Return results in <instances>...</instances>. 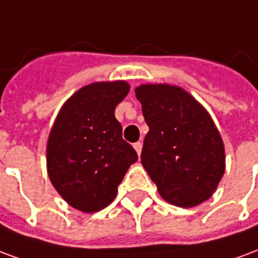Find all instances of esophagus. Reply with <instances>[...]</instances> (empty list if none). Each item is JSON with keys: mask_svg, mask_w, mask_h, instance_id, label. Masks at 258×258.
<instances>
[{"mask_svg": "<svg viewBox=\"0 0 258 258\" xmlns=\"http://www.w3.org/2000/svg\"><path fill=\"white\" fill-rule=\"evenodd\" d=\"M134 149L137 151V153H138V155H141V151H142V144H141V142H135Z\"/></svg>", "mask_w": 258, "mask_h": 258, "instance_id": "34e87169", "label": "esophagus"}]
</instances>
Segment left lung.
Wrapping results in <instances>:
<instances>
[{
    "mask_svg": "<svg viewBox=\"0 0 258 258\" xmlns=\"http://www.w3.org/2000/svg\"><path fill=\"white\" fill-rule=\"evenodd\" d=\"M135 95L149 127L142 166L163 199L194 207L210 198L225 170V153L209 113L179 87L141 85Z\"/></svg>",
    "mask_w": 258,
    "mask_h": 258,
    "instance_id": "1",
    "label": "left lung"
}]
</instances>
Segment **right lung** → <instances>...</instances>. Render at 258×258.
Returning <instances> with one entry per match:
<instances>
[{
  "label": "right lung",
  "mask_w": 258,
  "mask_h": 258,
  "mask_svg": "<svg viewBox=\"0 0 258 258\" xmlns=\"http://www.w3.org/2000/svg\"><path fill=\"white\" fill-rule=\"evenodd\" d=\"M128 91L124 81L83 87L64 103L51 130L48 175L77 210L94 213L110 205L128 167L138 160L114 117Z\"/></svg>",
  "instance_id": "obj_1"
}]
</instances>
